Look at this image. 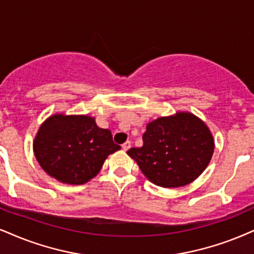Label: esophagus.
Returning <instances> with one entry per match:
<instances>
[{"mask_svg": "<svg viewBox=\"0 0 254 254\" xmlns=\"http://www.w3.org/2000/svg\"><path fill=\"white\" fill-rule=\"evenodd\" d=\"M130 145H132V142L128 141V140H127V141L125 142L124 145H122V149H124V151H128V149L130 148Z\"/></svg>", "mask_w": 254, "mask_h": 254, "instance_id": "1", "label": "esophagus"}]
</instances>
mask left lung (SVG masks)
I'll return each mask as SVG.
<instances>
[{"mask_svg": "<svg viewBox=\"0 0 254 254\" xmlns=\"http://www.w3.org/2000/svg\"><path fill=\"white\" fill-rule=\"evenodd\" d=\"M143 145L127 154L151 183L161 187H181L205 171L214 151L211 132L190 113H177L147 125Z\"/></svg>", "mask_w": 254, "mask_h": 254, "instance_id": "8db88e82", "label": "left lung"}]
</instances>
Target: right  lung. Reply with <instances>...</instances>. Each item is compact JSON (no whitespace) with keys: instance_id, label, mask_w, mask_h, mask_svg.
<instances>
[{"instance_id":"1","label":"right lung","mask_w":254,"mask_h":254,"mask_svg":"<svg viewBox=\"0 0 254 254\" xmlns=\"http://www.w3.org/2000/svg\"><path fill=\"white\" fill-rule=\"evenodd\" d=\"M120 148L111 130L100 128L87 115H53L41 125L34 141L41 167L70 185H82L95 177L107 156Z\"/></svg>"}]
</instances>
